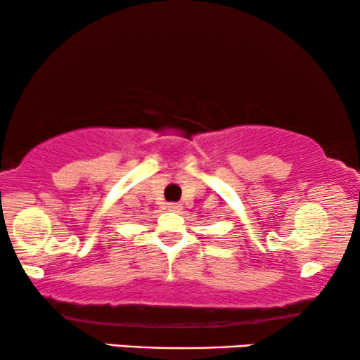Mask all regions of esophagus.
Instances as JSON below:
<instances>
[{
    "label": "esophagus",
    "mask_w": 360,
    "mask_h": 360,
    "mask_svg": "<svg viewBox=\"0 0 360 360\" xmlns=\"http://www.w3.org/2000/svg\"><path fill=\"white\" fill-rule=\"evenodd\" d=\"M167 210L174 211V213H176V211L181 210V206H180L179 203H169V205H167Z\"/></svg>",
    "instance_id": "obj_1"
}]
</instances>
